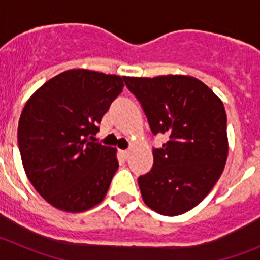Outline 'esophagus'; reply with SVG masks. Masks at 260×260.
Returning <instances> with one entry per match:
<instances>
[{
    "label": "esophagus",
    "instance_id": "esophagus-1",
    "mask_svg": "<svg viewBox=\"0 0 260 260\" xmlns=\"http://www.w3.org/2000/svg\"><path fill=\"white\" fill-rule=\"evenodd\" d=\"M121 155H122V157L125 158V160H127L128 156H130V151H128V150H123V151H121Z\"/></svg>",
    "mask_w": 260,
    "mask_h": 260
}]
</instances>
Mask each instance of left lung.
I'll use <instances>...</instances> for the list:
<instances>
[{"instance_id":"obj_1","label":"left lung","mask_w":260,"mask_h":260,"mask_svg":"<svg viewBox=\"0 0 260 260\" xmlns=\"http://www.w3.org/2000/svg\"><path fill=\"white\" fill-rule=\"evenodd\" d=\"M153 135L167 142L153 148V165L138 178L144 203L164 216L201 203L224 171L228 157L226 113L212 89L187 75L126 77Z\"/></svg>"}]
</instances>
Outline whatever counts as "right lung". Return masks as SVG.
Segmentation results:
<instances>
[{
  "instance_id": "obj_1",
  "label": "right lung",
  "mask_w": 260,
  "mask_h": 260,
  "mask_svg": "<svg viewBox=\"0 0 260 260\" xmlns=\"http://www.w3.org/2000/svg\"><path fill=\"white\" fill-rule=\"evenodd\" d=\"M125 77L74 69L49 79L22 110L18 146L29 182L58 210L83 212L104 199L118 169L116 148L96 142L98 123Z\"/></svg>"
}]
</instances>
